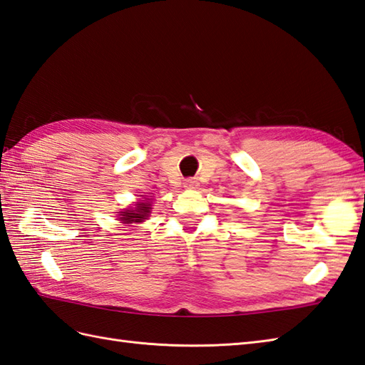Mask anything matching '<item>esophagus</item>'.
I'll use <instances>...</instances> for the list:
<instances>
[{
	"instance_id": "esophagus-1",
	"label": "esophagus",
	"mask_w": 365,
	"mask_h": 365,
	"mask_svg": "<svg viewBox=\"0 0 365 365\" xmlns=\"http://www.w3.org/2000/svg\"><path fill=\"white\" fill-rule=\"evenodd\" d=\"M197 180L196 179H186L185 180V188H197Z\"/></svg>"
}]
</instances>
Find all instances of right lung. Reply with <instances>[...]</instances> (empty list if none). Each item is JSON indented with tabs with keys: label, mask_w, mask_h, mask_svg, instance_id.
Returning a JSON list of instances; mask_svg holds the SVG:
<instances>
[{
	"label": "right lung",
	"mask_w": 365,
	"mask_h": 365,
	"mask_svg": "<svg viewBox=\"0 0 365 365\" xmlns=\"http://www.w3.org/2000/svg\"><path fill=\"white\" fill-rule=\"evenodd\" d=\"M149 203L146 202H140L137 203V210H132V211H124V215H121V221L124 224H132V222H141L144 217L148 216L149 213ZM123 213V211H121Z\"/></svg>",
	"instance_id": "add662e5"
}]
</instances>
